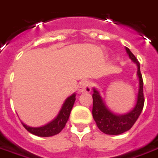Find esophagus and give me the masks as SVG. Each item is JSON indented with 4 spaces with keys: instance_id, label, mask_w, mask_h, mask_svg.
I'll return each mask as SVG.
<instances>
[{
    "instance_id": "obj_1",
    "label": "esophagus",
    "mask_w": 158,
    "mask_h": 158,
    "mask_svg": "<svg viewBox=\"0 0 158 158\" xmlns=\"http://www.w3.org/2000/svg\"><path fill=\"white\" fill-rule=\"evenodd\" d=\"M90 82L89 80H83L80 82L79 86V93H88L90 92Z\"/></svg>"
}]
</instances>
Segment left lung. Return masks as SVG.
I'll list each match as a JSON object with an SVG mask.
<instances>
[{"label": "left lung", "mask_w": 158, "mask_h": 158, "mask_svg": "<svg viewBox=\"0 0 158 158\" xmlns=\"http://www.w3.org/2000/svg\"><path fill=\"white\" fill-rule=\"evenodd\" d=\"M126 52L137 67V77L139 79V89L137 94V99L135 107L130 112L125 114H117L113 113L109 107L106 106L102 97L100 94L99 90L93 88V118L96 123V125L100 130L106 135H117L128 131L132 128L136 120L138 119L142 112L144 106V95H143V79L140 73L139 63L136 57L130 52L128 47H125Z\"/></svg>", "instance_id": "left-lung-1"}]
</instances>
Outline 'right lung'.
<instances>
[{
  "label": "right lung",
  "instance_id": "add662e5",
  "mask_svg": "<svg viewBox=\"0 0 158 158\" xmlns=\"http://www.w3.org/2000/svg\"><path fill=\"white\" fill-rule=\"evenodd\" d=\"M75 93L69 96L65 100L64 103L62 104V107L56 117L45 125L41 127H30L23 122L22 124L29 133H31L35 135L40 136V137H50V136L57 135L65 127L66 123L69 120L71 110L75 102Z\"/></svg>",
  "mask_w": 158,
  "mask_h": 158
}]
</instances>
